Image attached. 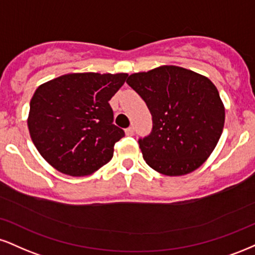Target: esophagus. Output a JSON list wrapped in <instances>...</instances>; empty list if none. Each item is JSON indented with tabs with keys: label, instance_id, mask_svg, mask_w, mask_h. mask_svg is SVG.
I'll return each mask as SVG.
<instances>
[{
	"label": "esophagus",
	"instance_id": "esophagus-1",
	"mask_svg": "<svg viewBox=\"0 0 255 255\" xmlns=\"http://www.w3.org/2000/svg\"><path fill=\"white\" fill-rule=\"evenodd\" d=\"M133 134H134V128L133 127H129V128H127V129H126V135L131 136Z\"/></svg>",
	"mask_w": 255,
	"mask_h": 255
}]
</instances>
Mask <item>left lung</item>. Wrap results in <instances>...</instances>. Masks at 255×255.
<instances>
[{
	"label": "left lung",
	"instance_id": "obj_1",
	"mask_svg": "<svg viewBox=\"0 0 255 255\" xmlns=\"http://www.w3.org/2000/svg\"><path fill=\"white\" fill-rule=\"evenodd\" d=\"M127 84L152 115V131L139 139L147 165L165 176H183L201 166L225 126V107L213 82L191 70L164 65L133 73Z\"/></svg>",
	"mask_w": 255,
	"mask_h": 255
}]
</instances>
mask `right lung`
I'll list each match as a JSON object with an SVG mask.
<instances>
[{"label": "right lung", "instance_id": "1", "mask_svg": "<svg viewBox=\"0 0 255 255\" xmlns=\"http://www.w3.org/2000/svg\"><path fill=\"white\" fill-rule=\"evenodd\" d=\"M127 73H69L44 83L29 104L28 129L41 157L69 176L94 173L112 160L125 131L109 101Z\"/></svg>", "mask_w": 255, "mask_h": 255}]
</instances>
